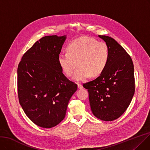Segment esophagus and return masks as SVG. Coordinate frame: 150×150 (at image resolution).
Segmentation results:
<instances>
[{"label":"esophagus","instance_id":"obj_1","mask_svg":"<svg viewBox=\"0 0 150 150\" xmlns=\"http://www.w3.org/2000/svg\"><path fill=\"white\" fill-rule=\"evenodd\" d=\"M77 87H78V88H79V89H82V88H83V86H82V85L81 84V83H77Z\"/></svg>","mask_w":150,"mask_h":150}]
</instances>
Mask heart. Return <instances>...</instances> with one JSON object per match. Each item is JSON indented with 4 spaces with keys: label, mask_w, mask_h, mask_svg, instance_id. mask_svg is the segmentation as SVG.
Wrapping results in <instances>:
<instances>
[{
    "label": "heart",
    "mask_w": 150,
    "mask_h": 150,
    "mask_svg": "<svg viewBox=\"0 0 150 150\" xmlns=\"http://www.w3.org/2000/svg\"><path fill=\"white\" fill-rule=\"evenodd\" d=\"M67 52L58 56V63L65 74L73 75L74 79L82 81L91 75L97 76L106 68L110 58V49L104 42L93 38L82 37L76 39L68 44Z\"/></svg>",
    "instance_id": "1"
}]
</instances>
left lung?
I'll return each instance as SVG.
<instances>
[{
    "label": "left lung",
    "mask_w": 150,
    "mask_h": 150,
    "mask_svg": "<svg viewBox=\"0 0 150 150\" xmlns=\"http://www.w3.org/2000/svg\"><path fill=\"white\" fill-rule=\"evenodd\" d=\"M110 49L105 70L97 79L84 83L93 115L100 120L111 121L127 109L135 93L132 59L124 48L109 36L100 35Z\"/></svg>",
    "instance_id": "8db88e82"
}]
</instances>
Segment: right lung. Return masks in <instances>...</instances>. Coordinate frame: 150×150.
Returning <instances> with one entry per match:
<instances>
[{
	"instance_id": "1",
	"label": "right lung",
	"mask_w": 150,
	"mask_h": 150,
	"mask_svg": "<svg viewBox=\"0 0 150 150\" xmlns=\"http://www.w3.org/2000/svg\"><path fill=\"white\" fill-rule=\"evenodd\" d=\"M66 36L40 39L22 57L17 70L19 102L35 124L52 128L65 117L69 101L77 91L58 63Z\"/></svg>"
}]
</instances>
